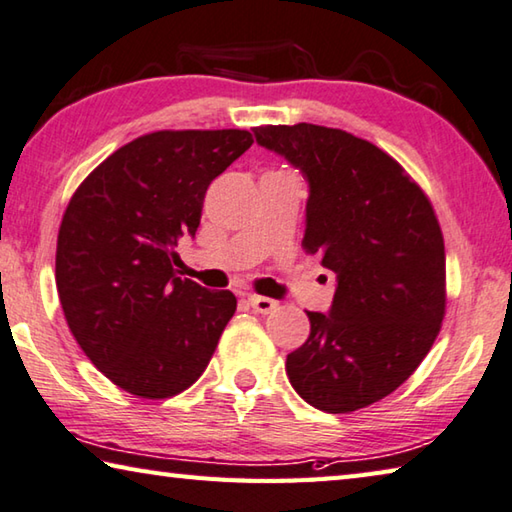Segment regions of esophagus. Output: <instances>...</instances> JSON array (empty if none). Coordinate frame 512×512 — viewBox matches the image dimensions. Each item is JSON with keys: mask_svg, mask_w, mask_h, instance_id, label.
I'll list each match as a JSON object with an SVG mask.
<instances>
[{"mask_svg": "<svg viewBox=\"0 0 512 512\" xmlns=\"http://www.w3.org/2000/svg\"><path fill=\"white\" fill-rule=\"evenodd\" d=\"M249 306L256 312H261V315H270V312L279 308V301H274L270 297H258V294H254V297H249Z\"/></svg>", "mask_w": 512, "mask_h": 512, "instance_id": "obj_1", "label": "esophagus"}]
</instances>
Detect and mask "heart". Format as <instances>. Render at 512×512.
Masks as SVG:
<instances>
[{"label": "heart", "instance_id": "b5f03b06", "mask_svg": "<svg viewBox=\"0 0 512 512\" xmlns=\"http://www.w3.org/2000/svg\"><path fill=\"white\" fill-rule=\"evenodd\" d=\"M272 173H288V170H272Z\"/></svg>", "mask_w": 512, "mask_h": 512}]
</instances>
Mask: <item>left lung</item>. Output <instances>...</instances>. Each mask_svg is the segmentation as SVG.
<instances>
[{
    "label": "left lung",
    "instance_id": "8db88e82",
    "mask_svg": "<svg viewBox=\"0 0 512 512\" xmlns=\"http://www.w3.org/2000/svg\"><path fill=\"white\" fill-rule=\"evenodd\" d=\"M310 184L303 249L337 274L328 315L288 355L294 391L326 414H351L396 391L432 348L445 317V242L423 188L396 159L324 125H261Z\"/></svg>",
    "mask_w": 512,
    "mask_h": 512
}]
</instances>
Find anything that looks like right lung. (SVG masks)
I'll return each mask as SVG.
<instances>
[{"label": "right lung", "mask_w": 512, "mask_h": 512, "mask_svg": "<svg viewBox=\"0 0 512 512\" xmlns=\"http://www.w3.org/2000/svg\"><path fill=\"white\" fill-rule=\"evenodd\" d=\"M254 137L247 130H157L112 152L62 215L56 288L78 346L107 380L161 400L200 378L236 312L229 290L175 276L206 188Z\"/></svg>", "instance_id": "1"}]
</instances>
